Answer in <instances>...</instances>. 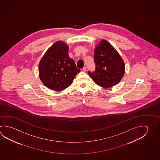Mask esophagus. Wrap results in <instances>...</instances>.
<instances>
[{
  "instance_id": "obj_1",
  "label": "esophagus",
  "mask_w": 160,
  "mask_h": 160,
  "mask_svg": "<svg viewBox=\"0 0 160 160\" xmlns=\"http://www.w3.org/2000/svg\"><path fill=\"white\" fill-rule=\"evenodd\" d=\"M82 71H83L84 72H85V71H87V68H86V67H84V68H82Z\"/></svg>"
}]
</instances>
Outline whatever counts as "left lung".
Instances as JSON below:
<instances>
[{
    "mask_svg": "<svg viewBox=\"0 0 160 160\" xmlns=\"http://www.w3.org/2000/svg\"><path fill=\"white\" fill-rule=\"evenodd\" d=\"M95 71L88 74L99 86L108 88L118 84L125 72V65L118 52L105 40L94 50Z\"/></svg>",
    "mask_w": 160,
    "mask_h": 160,
    "instance_id": "1",
    "label": "left lung"
}]
</instances>
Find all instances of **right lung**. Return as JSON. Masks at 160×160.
<instances>
[{"label": "right lung", "mask_w": 160, "mask_h": 160, "mask_svg": "<svg viewBox=\"0 0 160 160\" xmlns=\"http://www.w3.org/2000/svg\"><path fill=\"white\" fill-rule=\"evenodd\" d=\"M68 47L57 42L47 51L39 65L40 79L49 89L62 91L70 86L80 70L68 53Z\"/></svg>", "instance_id": "obj_1"}]
</instances>
